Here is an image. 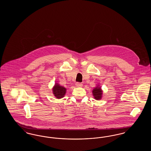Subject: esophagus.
<instances>
[{
	"label": "esophagus",
	"mask_w": 151,
	"mask_h": 151,
	"mask_svg": "<svg viewBox=\"0 0 151 151\" xmlns=\"http://www.w3.org/2000/svg\"><path fill=\"white\" fill-rule=\"evenodd\" d=\"M83 86V84H82V83H79V82H77L76 83V86H78V87H80V86Z\"/></svg>",
	"instance_id": "1"
}]
</instances>
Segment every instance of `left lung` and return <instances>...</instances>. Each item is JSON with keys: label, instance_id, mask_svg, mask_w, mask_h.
I'll use <instances>...</instances> for the list:
<instances>
[{"label": "left lung", "instance_id": "left-lung-1", "mask_svg": "<svg viewBox=\"0 0 151 151\" xmlns=\"http://www.w3.org/2000/svg\"><path fill=\"white\" fill-rule=\"evenodd\" d=\"M93 95L94 97V99H96V100H100L101 99V96H102V91L101 90V88L99 87V88H94L93 90Z\"/></svg>", "mask_w": 151, "mask_h": 151}]
</instances>
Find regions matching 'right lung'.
Segmentation results:
<instances>
[{
	"label": "right lung",
	"mask_w": 151,
	"mask_h": 151,
	"mask_svg": "<svg viewBox=\"0 0 151 151\" xmlns=\"http://www.w3.org/2000/svg\"><path fill=\"white\" fill-rule=\"evenodd\" d=\"M53 93L55 97L57 99H61L64 97L65 93L66 92V89L65 87L59 86V84H56L52 89Z\"/></svg>",
	"instance_id": "add662e5"
}]
</instances>
